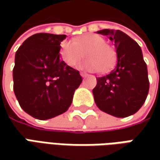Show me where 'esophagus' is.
Listing matches in <instances>:
<instances>
[{
    "label": "esophagus",
    "mask_w": 160,
    "mask_h": 160,
    "mask_svg": "<svg viewBox=\"0 0 160 160\" xmlns=\"http://www.w3.org/2000/svg\"><path fill=\"white\" fill-rule=\"evenodd\" d=\"M80 75H81V77H86L89 76L88 74H86V73H84V72H80Z\"/></svg>",
    "instance_id": "esophagus-1"
}]
</instances>
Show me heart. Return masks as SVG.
I'll use <instances>...</instances> for the list:
<instances>
[{"instance_id":"b5f03b06","label":"heart","mask_w":160,"mask_h":160,"mask_svg":"<svg viewBox=\"0 0 160 160\" xmlns=\"http://www.w3.org/2000/svg\"><path fill=\"white\" fill-rule=\"evenodd\" d=\"M59 54L69 67H75L83 58L88 59L82 63L81 68L89 71L107 72L116 61V52L105 39L94 34L82 35L72 42L65 41L60 45Z\"/></svg>"}]
</instances>
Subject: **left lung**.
<instances>
[{
	"label": "left lung",
	"instance_id": "8db88e82",
	"mask_svg": "<svg viewBox=\"0 0 160 160\" xmlns=\"http://www.w3.org/2000/svg\"><path fill=\"white\" fill-rule=\"evenodd\" d=\"M97 33L108 35L115 42L118 60L110 73L97 77V84L92 90L96 105L114 117H129L143 105L150 88L142 49L120 30L102 29Z\"/></svg>",
	"mask_w": 160,
	"mask_h": 160
}]
</instances>
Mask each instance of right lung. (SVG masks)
Here are the masks:
<instances>
[{"instance_id": "add662e5", "label": "right lung", "mask_w": 160, "mask_h": 160, "mask_svg": "<svg viewBox=\"0 0 160 160\" xmlns=\"http://www.w3.org/2000/svg\"><path fill=\"white\" fill-rule=\"evenodd\" d=\"M66 34L39 33L25 41L15 55L13 89L24 111L46 120L66 112L83 79L59 58Z\"/></svg>"}]
</instances>
